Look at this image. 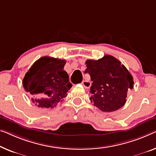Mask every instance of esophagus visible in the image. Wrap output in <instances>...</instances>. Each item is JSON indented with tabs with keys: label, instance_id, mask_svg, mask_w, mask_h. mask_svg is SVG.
Masks as SVG:
<instances>
[{
	"label": "esophagus",
	"instance_id": "1",
	"mask_svg": "<svg viewBox=\"0 0 156 156\" xmlns=\"http://www.w3.org/2000/svg\"><path fill=\"white\" fill-rule=\"evenodd\" d=\"M81 84L83 85V86L85 88H89L90 86H91V83H90L89 80H83V82L81 83Z\"/></svg>",
	"mask_w": 156,
	"mask_h": 156
}]
</instances>
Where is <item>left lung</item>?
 Masks as SVG:
<instances>
[{
	"label": "left lung",
	"instance_id": "obj_1",
	"mask_svg": "<svg viewBox=\"0 0 156 156\" xmlns=\"http://www.w3.org/2000/svg\"><path fill=\"white\" fill-rule=\"evenodd\" d=\"M92 81L90 100L104 112H112L125 105L127 92L133 88V77L119 60L105 55L98 60L85 62Z\"/></svg>",
	"mask_w": 156,
	"mask_h": 156
}]
</instances>
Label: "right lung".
Here are the masks:
<instances>
[{"label":"right lung","mask_w":156,"mask_h":156,"mask_svg":"<svg viewBox=\"0 0 156 156\" xmlns=\"http://www.w3.org/2000/svg\"><path fill=\"white\" fill-rule=\"evenodd\" d=\"M65 64L64 59L43 57L25 74L23 86L38 107L54 108L67 96L72 84L64 70Z\"/></svg>","instance_id":"add662e5"}]
</instances>
